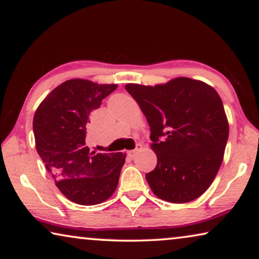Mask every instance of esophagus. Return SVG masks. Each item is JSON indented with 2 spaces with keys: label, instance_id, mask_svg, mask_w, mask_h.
Instances as JSON below:
<instances>
[{
  "label": "esophagus",
  "instance_id": "34e87169",
  "mask_svg": "<svg viewBox=\"0 0 259 259\" xmlns=\"http://www.w3.org/2000/svg\"><path fill=\"white\" fill-rule=\"evenodd\" d=\"M142 148H143V145L142 144H137L136 145V148L134 149V150H130V151H128V156H129V158H134L135 156H136V154L140 150H142Z\"/></svg>",
  "mask_w": 259,
  "mask_h": 259
}]
</instances>
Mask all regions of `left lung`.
<instances>
[{
    "label": "left lung",
    "instance_id": "1",
    "mask_svg": "<svg viewBox=\"0 0 259 259\" xmlns=\"http://www.w3.org/2000/svg\"><path fill=\"white\" fill-rule=\"evenodd\" d=\"M125 89L150 126L157 165L145 178L152 192L170 203L198 198L220 170L229 137L220 95L189 77L154 87L129 83Z\"/></svg>",
    "mask_w": 259,
    "mask_h": 259
}]
</instances>
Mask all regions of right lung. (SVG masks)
Listing matches in <instances>:
<instances>
[{
	"label": "right lung",
	"instance_id": "right-lung-1",
	"mask_svg": "<svg viewBox=\"0 0 259 259\" xmlns=\"http://www.w3.org/2000/svg\"><path fill=\"white\" fill-rule=\"evenodd\" d=\"M117 88L83 78L68 79L41 102L32 121L35 144L46 169L69 201L95 205L117 188L125 154H96L85 144L94 109Z\"/></svg>",
	"mask_w": 259,
	"mask_h": 259
}]
</instances>
